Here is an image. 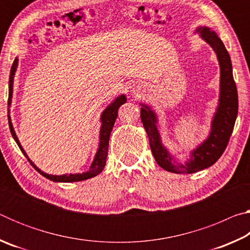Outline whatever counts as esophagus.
I'll return each instance as SVG.
<instances>
[{"mask_svg":"<svg viewBox=\"0 0 250 250\" xmlns=\"http://www.w3.org/2000/svg\"><path fill=\"white\" fill-rule=\"evenodd\" d=\"M141 90V86H140V83H132L131 84V87H130V91L132 92V94H137V92H139Z\"/></svg>","mask_w":250,"mask_h":250,"instance_id":"esophagus-1","label":"esophagus"}]
</instances>
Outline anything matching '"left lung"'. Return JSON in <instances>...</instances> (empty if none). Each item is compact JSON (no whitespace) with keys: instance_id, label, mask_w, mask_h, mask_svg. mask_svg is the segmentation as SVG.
Returning a JSON list of instances; mask_svg holds the SVG:
<instances>
[{"instance_id":"8db88e82","label":"left lung","mask_w":250,"mask_h":250,"mask_svg":"<svg viewBox=\"0 0 250 250\" xmlns=\"http://www.w3.org/2000/svg\"><path fill=\"white\" fill-rule=\"evenodd\" d=\"M195 33L200 34L201 39L206 42L216 54L221 73L218 104L210 122V130L207 138L189 152L188 160L181 162L161 140L156 112L151 105L140 104L141 121L149 137L150 147L156 163L166 171L179 174L202 171L213 166L221 158L229 141L238 112V95L232 77L231 61L225 45L217 34L208 26L197 27Z\"/></svg>"}]
</instances>
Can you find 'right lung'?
I'll list each match as a JSON object with an SVG mask.
<instances>
[{
	"instance_id": "add662e5",
	"label": "right lung",
	"mask_w": 250,
	"mask_h": 250,
	"mask_svg": "<svg viewBox=\"0 0 250 250\" xmlns=\"http://www.w3.org/2000/svg\"><path fill=\"white\" fill-rule=\"evenodd\" d=\"M18 65H19V58L16 57L14 59L13 65H12L11 68V73H10V82H8V125H10V130L11 133L13 135L15 142L18 143V146H20L21 151L23 152V154L26 156V159L28 160V162L32 164L33 167L35 170L41 173L42 175L46 179H48L53 182H59V183H70V182H79V181H84L88 179H91L96 175H98L101 173V171L104 170V167L105 166V160H107V155H108V146H109V138H110V133H111L113 125H115L116 119L118 117V109L120 108L121 104H124L126 103V97L125 95H119L115 98V100H112V103H110L105 109L103 111L100 116V122H101V126H100V131H99V145H98V149H97V152L95 154V158L92 160L91 166L89 167V171L83 172V173H74V174H62V175H53V174H48V173H45L41 170V168L37 167L35 164L33 163V161L28 158V155L26 154V152L23 149L22 145L20 143V140L18 138V135L15 133L13 124H12L11 120V104H12V97H13V83H14V77H15V73L16 69H18Z\"/></svg>"
}]
</instances>
